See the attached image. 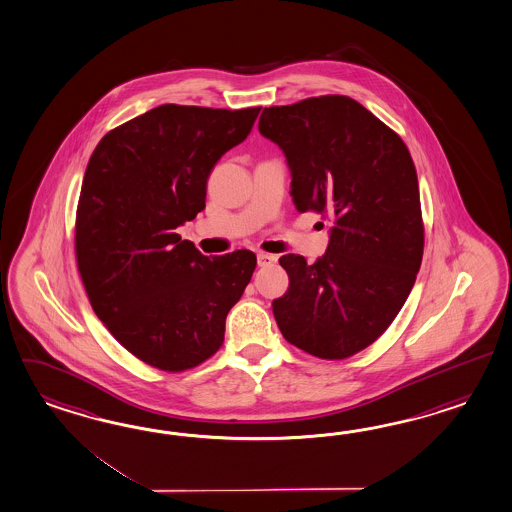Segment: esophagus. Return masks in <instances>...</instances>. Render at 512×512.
<instances>
[{
  "instance_id": "1",
  "label": "esophagus",
  "mask_w": 512,
  "mask_h": 512,
  "mask_svg": "<svg viewBox=\"0 0 512 512\" xmlns=\"http://www.w3.org/2000/svg\"><path fill=\"white\" fill-rule=\"evenodd\" d=\"M276 262L273 254H267V252H258V265L260 267H267V265H273Z\"/></svg>"
}]
</instances>
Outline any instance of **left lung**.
Segmentation results:
<instances>
[{
	"label": "left lung",
	"instance_id": "obj_1",
	"mask_svg": "<svg viewBox=\"0 0 512 512\" xmlns=\"http://www.w3.org/2000/svg\"><path fill=\"white\" fill-rule=\"evenodd\" d=\"M260 133L291 169V198L334 226L314 263L286 254L289 288L273 301L282 336L304 353L343 360L384 334L420 271L425 228L407 145L349 96L265 107Z\"/></svg>",
	"mask_w": 512,
	"mask_h": 512
}]
</instances>
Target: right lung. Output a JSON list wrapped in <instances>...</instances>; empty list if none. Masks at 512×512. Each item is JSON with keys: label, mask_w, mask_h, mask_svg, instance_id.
Segmentation results:
<instances>
[{"label": "right lung", "mask_w": 512, "mask_h": 512, "mask_svg": "<svg viewBox=\"0 0 512 512\" xmlns=\"http://www.w3.org/2000/svg\"><path fill=\"white\" fill-rule=\"evenodd\" d=\"M260 109L159 105L92 152L76 211L79 276L94 314L148 366L182 373L223 345L256 254L208 258L176 228L206 208L211 169L247 139Z\"/></svg>", "instance_id": "add662e5"}]
</instances>
